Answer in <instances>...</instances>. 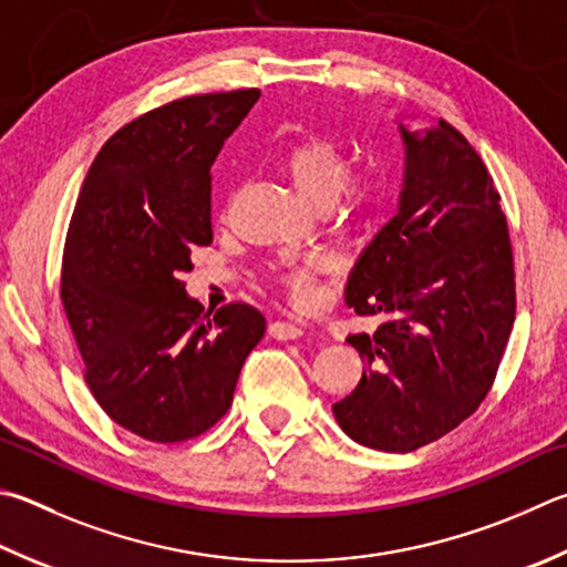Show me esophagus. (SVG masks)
I'll return each mask as SVG.
<instances>
[{"instance_id": "obj_1", "label": "esophagus", "mask_w": 567, "mask_h": 567, "mask_svg": "<svg viewBox=\"0 0 567 567\" xmlns=\"http://www.w3.org/2000/svg\"><path fill=\"white\" fill-rule=\"evenodd\" d=\"M267 332H270L272 339H280V342H290V339H300L305 334V329H302V324H297V322H272Z\"/></svg>"}]
</instances>
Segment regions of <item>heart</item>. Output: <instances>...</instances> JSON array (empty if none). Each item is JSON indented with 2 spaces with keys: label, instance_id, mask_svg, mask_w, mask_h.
I'll list each match as a JSON object with an SVG mask.
<instances>
[{
  "label": "heart",
  "instance_id": "1",
  "mask_svg": "<svg viewBox=\"0 0 567 567\" xmlns=\"http://www.w3.org/2000/svg\"><path fill=\"white\" fill-rule=\"evenodd\" d=\"M282 171L290 178L295 190L302 195L315 208H327L332 205L339 193L344 190L342 208L354 215L369 203V185L349 181V161L344 151L337 143L327 138H310L292 146L282 156ZM329 260L324 255H307L302 260L290 262L280 272V282L290 290L292 300L300 305H312L319 297L317 280L319 275L327 272Z\"/></svg>",
  "mask_w": 567,
  "mask_h": 567
}]
</instances>
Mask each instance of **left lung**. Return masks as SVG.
Instances as JSON below:
<instances>
[{
    "label": "left lung",
    "instance_id": "left-lung-1",
    "mask_svg": "<svg viewBox=\"0 0 567 567\" xmlns=\"http://www.w3.org/2000/svg\"><path fill=\"white\" fill-rule=\"evenodd\" d=\"M404 118L396 213L344 287L357 315L386 322L347 337L364 372L332 406L349 439L386 454L431 444L478 409L516 319L508 225L486 166L446 121L414 131Z\"/></svg>",
    "mask_w": 567,
    "mask_h": 567
}]
</instances>
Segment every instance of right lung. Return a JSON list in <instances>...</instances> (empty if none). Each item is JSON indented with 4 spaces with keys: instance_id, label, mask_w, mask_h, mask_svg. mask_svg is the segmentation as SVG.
Masks as SVG:
<instances>
[{
    "instance_id": "add662e5",
    "label": "right lung",
    "mask_w": 567,
    "mask_h": 567,
    "mask_svg": "<svg viewBox=\"0 0 567 567\" xmlns=\"http://www.w3.org/2000/svg\"><path fill=\"white\" fill-rule=\"evenodd\" d=\"M257 99L188 96L131 121L91 163L69 225L61 300L91 394L156 444L208 431L265 337L255 307L210 319L181 280L193 250L213 243L210 166Z\"/></svg>"
}]
</instances>
